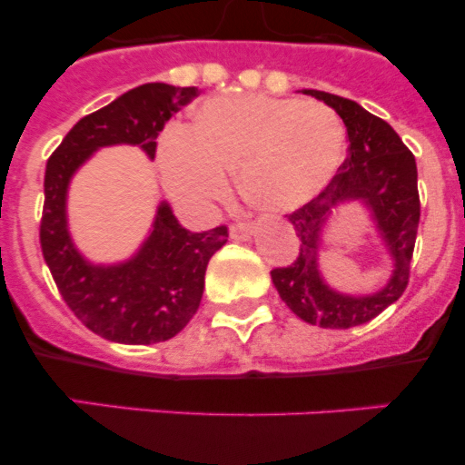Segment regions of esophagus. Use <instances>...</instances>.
Segmentation results:
<instances>
[{
    "instance_id": "1",
    "label": "esophagus",
    "mask_w": 465,
    "mask_h": 465,
    "mask_svg": "<svg viewBox=\"0 0 465 465\" xmlns=\"http://www.w3.org/2000/svg\"><path fill=\"white\" fill-rule=\"evenodd\" d=\"M252 233H254V227H252L250 223L232 224V227H229V236H232L233 241H247V238H252Z\"/></svg>"
}]
</instances>
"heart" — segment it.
<instances>
[{"mask_svg": "<svg viewBox=\"0 0 465 465\" xmlns=\"http://www.w3.org/2000/svg\"><path fill=\"white\" fill-rule=\"evenodd\" d=\"M344 154V124L331 107L265 94L211 98L195 128L168 125L157 150L163 189L193 211L229 193L232 171L261 209H299L331 184Z\"/></svg>", "mask_w": 465, "mask_h": 465, "instance_id": "1", "label": "heart"}]
</instances>
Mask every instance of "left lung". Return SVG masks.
Listing matches in <instances>:
<instances>
[{
    "label": "left lung",
    "mask_w": 465,
    "mask_h": 465,
    "mask_svg": "<svg viewBox=\"0 0 465 465\" xmlns=\"http://www.w3.org/2000/svg\"><path fill=\"white\" fill-rule=\"evenodd\" d=\"M303 94L323 101L341 116L351 148L331 184L312 203L288 215L302 245L292 265L272 270V283L285 306L312 326H360L398 302L410 281L420 220L416 159L387 121L355 101L320 89H303ZM351 202L362 203L370 211L392 259V276L371 295L340 293L321 274L322 229L337 208Z\"/></svg>",
    "instance_id": "8db88e82"
}]
</instances>
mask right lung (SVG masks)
<instances>
[{
  "label": "right lung",
  "mask_w": 465,
  "mask_h": 465,
  "mask_svg": "<svg viewBox=\"0 0 465 465\" xmlns=\"http://www.w3.org/2000/svg\"><path fill=\"white\" fill-rule=\"evenodd\" d=\"M195 96H200L198 87L166 83L130 89L83 116L46 162L42 256L74 315L116 344L166 341L191 322L203 302L206 265L227 242V227L189 232L162 200L148 236L130 259L92 262L69 233V184L78 168L107 145H137L154 159L157 134Z\"/></svg>",
  "instance_id": "obj_1"
}]
</instances>
